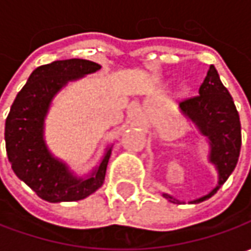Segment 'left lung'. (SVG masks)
I'll return each instance as SVG.
<instances>
[{
	"label": "left lung",
	"instance_id": "obj_1",
	"mask_svg": "<svg viewBox=\"0 0 251 251\" xmlns=\"http://www.w3.org/2000/svg\"><path fill=\"white\" fill-rule=\"evenodd\" d=\"M198 93L200 95L194 98L180 101V110L209 141L208 159L218 170V186L204 197L190 201L191 204H198L212 197L226 181L236 168L242 145L239 113L214 65L209 67ZM162 196L170 202L180 204V201L170 194L163 193Z\"/></svg>",
	"mask_w": 251,
	"mask_h": 251
}]
</instances>
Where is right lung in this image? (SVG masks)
Listing matches in <instances>:
<instances>
[{"label": "right lung", "mask_w": 251, "mask_h": 251, "mask_svg": "<svg viewBox=\"0 0 251 251\" xmlns=\"http://www.w3.org/2000/svg\"><path fill=\"white\" fill-rule=\"evenodd\" d=\"M98 70L99 64L81 58L37 67L16 95L5 121V148L14 173L49 202L83 200L104 181L111 148H107L91 176L81 178L54 158L44 141V119L54 96L70 81Z\"/></svg>", "instance_id": "1"}]
</instances>
